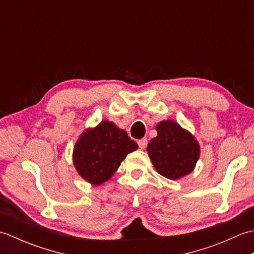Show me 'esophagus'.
<instances>
[{
    "mask_svg": "<svg viewBox=\"0 0 254 254\" xmlns=\"http://www.w3.org/2000/svg\"><path fill=\"white\" fill-rule=\"evenodd\" d=\"M147 139L146 138H142V139H139V141H137V144H138V147L141 148V149H144L145 147L147 146Z\"/></svg>",
    "mask_w": 254,
    "mask_h": 254,
    "instance_id": "1",
    "label": "esophagus"
}]
</instances>
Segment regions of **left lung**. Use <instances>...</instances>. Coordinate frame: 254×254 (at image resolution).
Returning <instances> with one entry per match:
<instances>
[{"label": "left lung", "instance_id": "1", "mask_svg": "<svg viewBox=\"0 0 254 254\" xmlns=\"http://www.w3.org/2000/svg\"><path fill=\"white\" fill-rule=\"evenodd\" d=\"M156 131L147 152L158 174L177 180L192 172L199 157V145L192 134L171 120L159 122Z\"/></svg>", "mask_w": 254, "mask_h": 254}]
</instances>
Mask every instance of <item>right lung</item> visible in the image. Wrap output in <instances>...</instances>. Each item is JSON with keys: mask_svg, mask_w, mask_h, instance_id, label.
I'll use <instances>...</instances> for the list:
<instances>
[{"mask_svg": "<svg viewBox=\"0 0 254 254\" xmlns=\"http://www.w3.org/2000/svg\"><path fill=\"white\" fill-rule=\"evenodd\" d=\"M138 148L136 142L115 123L101 121L88 128L75 144L73 163L78 175L93 186L109 180L123 159Z\"/></svg>", "mask_w": 254, "mask_h": 254, "instance_id": "1", "label": "right lung"}]
</instances>
